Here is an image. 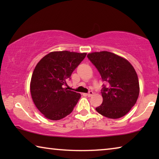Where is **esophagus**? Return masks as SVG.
<instances>
[{
  "label": "esophagus",
  "instance_id": "34e87169",
  "mask_svg": "<svg viewBox=\"0 0 159 159\" xmlns=\"http://www.w3.org/2000/svg\"><path fill=\"white\" fill-rule=\"evenodd\" d=\"M86 95H87V96H88V97H91L93 95V91H89L88 93L86 94Z\"/></svg>",
  "mask_w": 159,
  "mask_h": 159
}]
</instances>
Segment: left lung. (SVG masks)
Returning <instances> with one entry per match:
<instances>
[{
	"instance_id": "obj_1",
	"label": "left lung",
	"mask_w": 159,
	"mask_h": 159,
	"mask_svg": "<svg viewBox=\"0 0 159 159\" xmlns=\"http://www.w3.org/2000/svg\"><path fill=\"white\" fill-rule=\"evenodd\" d=\"M87 57L107 84L102 85L103 102L96 111L113 119L124 116L135 104L139 93L134 67L127 60L107 51L89 53Z\"/></svg>"
}]
</instances>
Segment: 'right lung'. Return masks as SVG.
<instances>
[{"label": "right lung", "mask_w": 159, "mask_h": 159, "mask_svg": "<svg viewBox=\"0 0 159 159\" xmlns=\"http://www.w3.org/2000/svg\"><path fill=\"white\" fill-rule=\"evenodd\" d=\"M85 56L86 53L56 51L48 54L36 64L30 92L35 105L45 118L60 120L74 110L80 94L64 86Z\"/></svg>", "instance_id": "add662e5"}]
</instances>
